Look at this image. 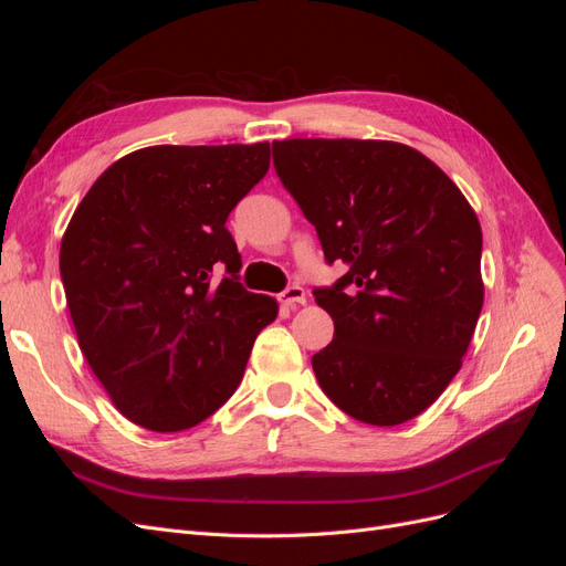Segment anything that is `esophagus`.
<instances>
[{
    "instance_id": "34e87169",
    "label": "esophagus",
    "mask_w": 566,
    "mask_h": 566,
    "mask_svg": "<svg viewBox=\"0 0 566 566\" xmlns=\"http://www.w3.org/2000/svg\"><path fill=\"white\" fill-rule=\"evenodd\" d=\"M279 300H281V304L290 306V310H295V306L306 304V293L300 285H290L287 290H283V293L279 295Z\"/></svg>"
}]
</instances>
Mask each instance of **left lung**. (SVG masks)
Wrapping results in <instances>:
<instances>
[{"mask_svg": "<svg viewBox=\"0 0 566 566\" xmlns=\"http://www.w3.org/2000/svg\"><path fill=\"white\" fill-rule=\"evenodd\" d=\"M273 167L347 273L316 304L335 337L321 389L375 427L413 420L462 366L484 304L482 227L420 150L382 139L273 142Z\"/></svg>", "mask_w": 566, "mask_h": 566, "instance_id": "left-lung-1", "label": "left lung"}]
</instances>
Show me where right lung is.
<instances>
[{
    "label": "right lung",
    "instance_id": "right-lung-1",
    "mask_svg": "<svg viewBox=\"0 0 566 566\" xmlns=\"http://www.w3.org/2000/svg\"><path fill=\"white\" fill-rule=\"evenodd\" d=\"M269 142L148 146L77 205L61 279L77 345L113 406L150 432L210 418L241 385L279 302L238 283L229 212L266 175ZM232 273L217 286L211 273Z\"/></svg>",
    "mask_w": 566,
    "mask_h": 566
}]
</instances>
